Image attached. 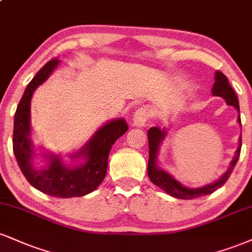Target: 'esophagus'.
<instances>
[{"instance_id":"1","label":"esophagus","mask_w":252,"mask_h":252,"mask_svg":"<svg viewBox=\"0 0 252 252\" xmlns=\"http://www.w3.org/2000/svg\"><path fill=\"white\" fill-rule=\"evenodd\" d=\"M148 120H149V111L147 108L142 107L135 113L134 118H132V124L135 126H145Z\"/></svg>"}]
</instances>
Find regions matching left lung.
<instances>
[{"label":"left lung","instance_id":"8db88e82","mask_svg":"<svg viewBox=\"0 0 252 252\" xmlns=\"http://www.w3.org/2000/svg\"><path fill=\"white\" fill-rule=\"evenodd\" d=\"M213 95L214 96H220L223 97L225 99V102L229 105H232L237 109L239 113V103L236 93L233 92V89L230 86L228 78L220 70L216 71L215 74V83L213 86ZM238 122L241 123V116L238 115ZM166 135L165 129L160 130L157 126H153L148 131V141H149V162H148V175H149L150 181L154 184H156L157 187H159L160 189L164 190L166 193L175 197V198L180 199H192L197 198V197L210 195L214 191H216L217 189H220V187L224 186L228 178L231 175V172L235 168L236 163L239 158V154H241V147H242V135L239 136V144L237 150L235 153V157L230 163L229 169L226 170L220 180L215 182V183L208 184V186L202 187V188H195V189H190V188H186L182 186L178 181H176L170 174L163 170L157 166V155H158L159 150V144L162 143V141L164 139Z\"/></svg>","mask_w":252,"mask_h":252}]
</instances>
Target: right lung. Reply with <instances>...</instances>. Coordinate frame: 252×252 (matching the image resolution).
Here are the masks:
<instances>
[{"label": "right lung", "mask_w": 252, "mask_h": 252, "mask_svg": "<svg viewBox=\"0 0 252 252\" xmlns=\"http://www.w3.org/2000/svg\"><path fill=\"white\" fill-rule=\"evenodd\" d=\"M59 62L55 59L45 63L24 90L14 117L13 149L21 171L35 189L54 197L70 198L90 193L102 183L111 147L128 130V124L123 118H117L97 130L81 150L70 156L84 159L76 166L65 165L60 156L45 154L49 164L42 170L35 169V153L30 141V101L36 88L47 81Z\"/></svg>", "instance_id": "obj_1"}]
</instances>
